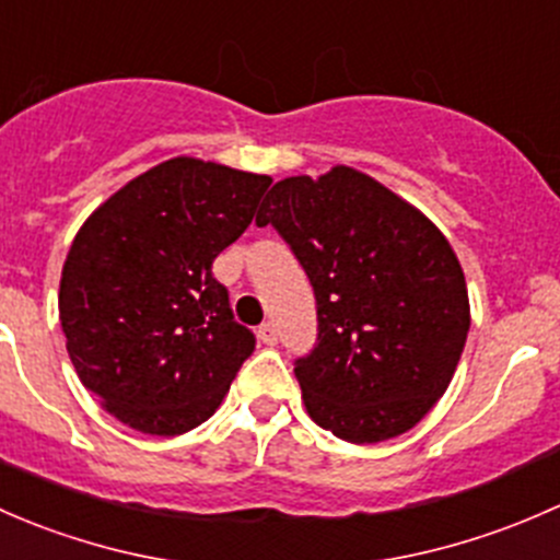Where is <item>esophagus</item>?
Listing matches in <instances>:
<instances>
[{"mask_svg":"<svg viewBox=\"0 0 560 560\" xmlns=\"http://www.w3.org/2000/svg\"><path fill=\"white\" fill-rule=\"evenodd\" d=\"M258 339H261L264 345H278V326L275 323H261L258 326Z\"/></svg>","mask_w":560,"mask_h":560,"instance_id":"obj_1","label":"esophagus"}]
</instances>
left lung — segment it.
Instances as JSON below:
<instances>
[{
    "instance_id": "obj_1",
    "label": "left lung",
    "mask_w": 560,
    "mask_h": 560,
    "mask_svg": "<svg viewBox=\"0 0 560 560\" xmlns=\"http://www.w3.org/2000/svg\"><path fill=\"white\" fill-rule=\"evenodd\" d=\"M256 223H272L315 293L318 339L293 361L310 418L355 445L412 429L451 385L469 334L451 242L350 166L275 183Z\"/></svg>"
}]
</instances>
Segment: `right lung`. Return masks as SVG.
Wrapping results in <instances>:
<instances>
[{
  "instance_id": "obj_1",
  "label": "right lung",
  "mask_w": 560,
  "mask_h": 560,
  "mask_svg": "<svg viewBox=\"0 0 560 560\" xmlns=\"http://www.w3.org/2000/svg\"><path fill=\"white\" fill-rule=\"evenodd\" d=\"M269 183L180 155L126 183L78 232L59 291L67 353L120 423L186 434L256 350L212 261L250 226Z\"/></svg>"
}]
</instances>
